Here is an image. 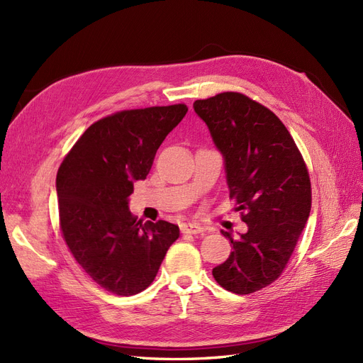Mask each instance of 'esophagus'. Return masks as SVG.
Listing matches in <instances>:
<instances>
[{"instance_id":"34e87169","label":"esophagus","mask_w":363,"mask_h":363,"mask_svg":"<svg viewBox=\"0 0 363 363\" xmlns=\"http://www.w3.org/2000/svg\"><path fill=\"white\" fill-rule=\"evenodd\" d=\"M180 228L184 235H199L203 232V228L199 224H194V223H184L180 225Z\"/></svg>"}]
</instances>
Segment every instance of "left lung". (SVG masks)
<instances>
[{"instance_id": "8db88e82", "label": "left lung", "mask_w": 363, "mask_h": 363, "mask_svg": "<svg viewBox=\"0 0 363 363\" xmlns=\"http://www.w3.org/2000/svg\"><path fill=\"white\" fill-rule=\"evenodd\" d=\"M194 111L223 155L230 199L248 227L236 239L223 232L233 251L212 274L233 294L260 291L280 277L309 218V172L288 128L251 98L223 92Z\"/></svg>"}]
</instances>
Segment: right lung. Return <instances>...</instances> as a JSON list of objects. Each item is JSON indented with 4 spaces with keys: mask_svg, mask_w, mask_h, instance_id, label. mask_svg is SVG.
I'll use <instances>...</instances> for the list:
<instances>
[{
    "mask_svg": "<svg viewBox=\"0 0 363 363\" xmlns=\"http://www.w3.org/2000/svg\"><path fill=\"white\" fill-rule=\"evenodd\" d=\"M186 112L184 104H174L103 118L60 164L56 188L65 242L108 292L128 296L147 289L180 236L179 225L168 221H138L128 196L135 182L147 179L156 151Z\"/></svg>",
    "mask_w": 363,
    "mask_h": 363,
    "instance_id": "1",
    "label": "right lung"
}]
</instances>
